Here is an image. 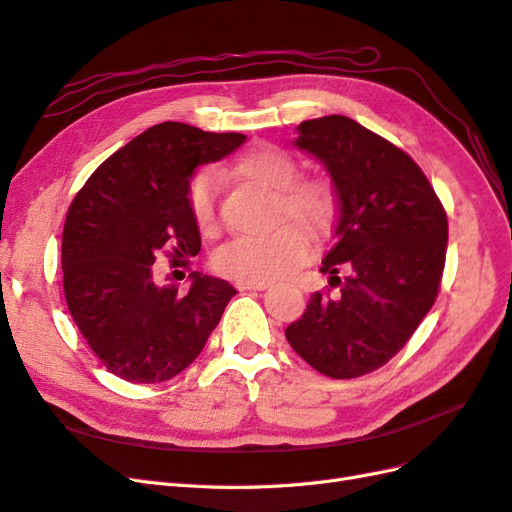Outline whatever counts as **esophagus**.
I'll use <instances>...</instances> for the list:
<instances>
[{"instance_id":"1","label":"esophagus","mask_w":512,"mask_h":512,"mask_svg":"<svg viewBox=\"0 0 512 512\" xmlns=\"http://www.w3.org/2000/svg\"><path fill=\"white\" fill-rule=\"evenodd\" d=\"M270 283H236L238 291H263Z\"/></svg>"}]
</instances>
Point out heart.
I'll return each mask as SVG.
<instances>
[{"label": "heart", "instance_id": "obj_1", "mask_svg": "<svg viewBox=\"0 0 512 512\" xmlns=\"http://www.w3.org/2000/svg\"><path fill=\"white\" fill-rule=\"evenodd\" d=\"M234 174L276 193L280 217L302 223L312 234L332 225L336 214L334 195L319 180H298L300 166L287 151L276 146H255L236 163ZM219 178L212 170L197 172L189 183V208L195 223L208 232L217 223ZM310 251L308 236L300 225L285 223L266 236H240L214 253V268L240 283H270L300 268Z\"/></svg>", "mask_w": 512, "mask_h": 512}]
</instances>
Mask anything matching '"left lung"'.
Segmentation results:
<instances>
[{"mask_svg": "<svg viewBox=\"0 0 512 512\" xmlns=\"http://www.w3.org/2000/svg\"><path fill=\"white\" fill-rule=\"evenodd\" d=\"M295 146L323 163L336 189L334 242L321 272L338 291L312 293L285 336L317 372L357 378L385 366L434 306L447 212L402 148L349 117L300 123Z\"/></svg>", "mask_w": 512, "mask_h": 512, "instance_id": "1", "label": "left lung"}]
</instances>
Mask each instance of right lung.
I'll return each mask as SVG.
<instances>
[{
  "label": "right lung",
  "mask_w": 512,
  "mask_h": 512,
  "mask_svg": "<svg viewBox=\"0 0 512 512\" xmlns=\"http://www.w3.org/2000/svg\"><path fill=\"white\" fill-rule=\"evenodd\" d=\"M246 140L187 123L148 127L97 168L70 204L61 266L68 310L106 370L127 383H163L202 353L236 289L191 272L185 295L159 287V251L172 261L202 249L189 180ZM185 263V261H183Z\"/></svg>",
  "instance_id": "1"
}]
</instances>
